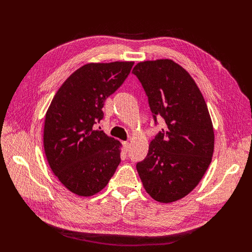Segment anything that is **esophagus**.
<instances>
[{
	"mask_svg": "<svg viewBox=\"0 0 252 252\" xmlns=\"http://www.w3.org/2000/svg\"><path fill=\"white\" fill-rule=\"evenodd\" d=\"M123 147H125V151L127 152L130 148V143L129 142H123Z\"/></svg>",
	"mask_w": 252,
	"mask_h": 252,
	"instance_id": "1",
	"label": "esophagus"
}]
</instances>
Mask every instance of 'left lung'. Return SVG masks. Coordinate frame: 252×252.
Returning a JSON list of instances; mask_svg holds the SVG:
<instances>
[{
	"label": "left lung",
	"instance_id": "8db88e82",
	"mask_svg": "<svg viewBox=\"0 0 252 252\" xmlns=\"http://www.w3.org/2000/svg\"><path fill=\"white\" fill-rule=\"evenodd\" d=\"M140 80L156 117L164 127L136 164L144 189L153 199L170 203L189 195L211 163L215 131L205 98L194 79L171 60L136 63Z\"/></svg>",
	"mask_w": 252,
	"mask_h": 252
}]
</instances>
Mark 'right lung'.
I'll use <instances>...</instances> for the list:
<instances>
[{
  "label": "right lung",
  "mask_w": 252,
  "mask_h": 252,
  "mask_svg": "<svg viewBox=\"0 0 252 252\" xmlns=\"http://www.w3.org/2000/svg\"><path fill=\"white\" fill-rule=\"evenodd\" d=\"M134 62L90 63L58 89L45 115L43 145L53 173L73 194L90 197L108 184L121 143L94 130L106 98L121 87Z\"/></svg>",
  "instance_id": "right-lung-1"
}]
</instances>
